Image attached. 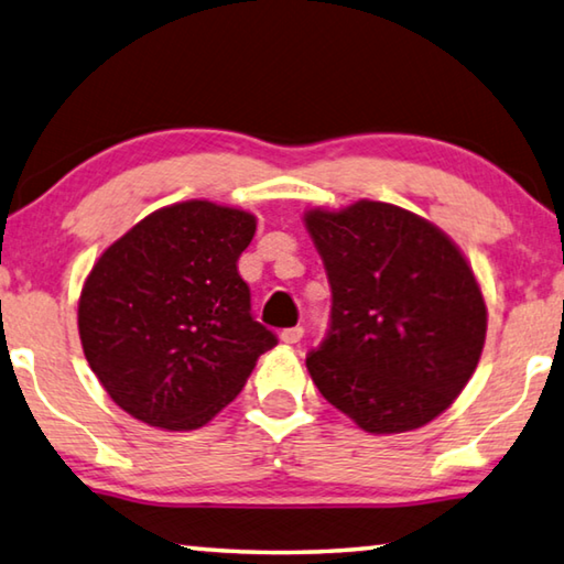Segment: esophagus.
Listing matches in <instances>:
<instances>
[{
  "instance_id": "esophagus-1",
  "label": "esophagus",
  "mask_w": 564,
  "mask_h": 564,
  "mask_svg": "<svg viewBox=\"0 0 564 564\" xmlns=\"http://www.w3.org/2000/svg\"><path fill=\"white\" fill-rule=\"evenodd\" d=\"M301 338H303V326H293V328L281 330V340L289 343V346H293V343H299Z\"/></svg>"
}]
</instances>
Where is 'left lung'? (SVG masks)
<instances>
[{
	"label": "left lung",
	"instance_id": "obj_1",
	"mask_svg": "<svg viewBox=\"0 0 564 564\" xmlns=\"http://www.w3.org/2000/svg\"><path fill=\"white\" fill-rule=\"evenodd\" d=\"M326 265L330 328L305 358L321 395L373 435L415 431L473 378L488 308L460 248L405 208H311Z\"/></svg>",
	"mask_w": 564,
	"mask_h": 564
}]
</instances>
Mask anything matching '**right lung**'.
I'll return each mask as SVG.
<instances>
[{"mask_svg": "<svg viewBox=\"0 0 564 564\" xmlns=\"http://www.w3.org/2000/svg\"><path fill=\"white\" fill-rule=\"evenodd\" d=\"M256 216L212 202L159 208L94 263L79 299L84 356L141 423L196 431L241 393L273 333L251 316L238 256Z\"/></svg>", "mask_w": 564, "mask_h": 564, "instance_id": "obj_1", "label": "right lung"}]
</instances>
